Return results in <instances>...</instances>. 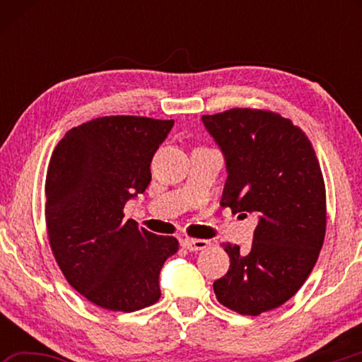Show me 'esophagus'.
Wrapping results in <instances>:
<instances>
[{"label":"esophagus","mask_w":362,"mask_h":362,"mask_svg":"<svg viewBox=\"0 0 362 362\" xmlns=\"http://www.w3.org/2000/svg\"><path fill=\"white\" fill-rule=\"evenodd\" d=\"M209 246V241L206 240H182V247H185L188 250H192V252H198V250H203Z\"/></svg>","instance_id":"esophagus-1"}]
</instances>
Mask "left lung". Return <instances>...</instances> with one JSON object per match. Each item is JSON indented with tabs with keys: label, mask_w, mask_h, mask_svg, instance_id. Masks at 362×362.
I'll return each mask as SVG.
<instances>
[{
	"label": "left lung",
	"mask_w": 362,
	"mask_h": 362,
	"mask_svg": "<svg viewBox=\"0 0 362 362\" xmlns=\"http://www.w3.org/2000/svg\"><path fill=\"white\" fill-rule=\"evenodd\" d=\"M201 119L226 164L220 206L259 218L250 250L222 244L230 268L214 292L257 316L296 296L315 267L326 235L322 173L305 132L278 113L231 108Z\"/></svg>",
	"instance_id": "8db88e82"
}]
</instances>
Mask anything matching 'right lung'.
Here are the masks:
<instances>
[{"label": "right lung", "instance_id": "right-lung-1", "mask_svg": "<svg viewBox=\"0 0 362 362\" xmlns=\"http://www.w3.org/2000/svg\"><path fill=\"white\" fill-rule=\"evenodd\" d=\"M174 119L103 116L73 127L46 175V226L64 276L89 302L112 311L142 310L161 297L159 272L179 250L124 222V204L150 185V164Z\"/></svg>", "mask_w": 362, "mask_h": 362}]
</instances>
